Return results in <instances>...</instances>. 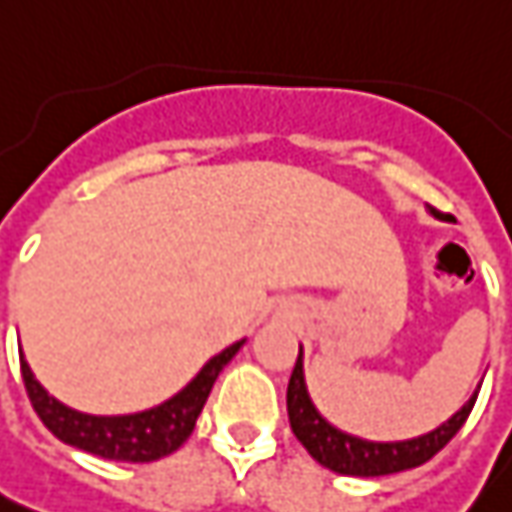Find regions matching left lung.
<instances>
[{
	"instance_id": "1",
	"label": "left lung",
	"mask_w": 512,
	"mask_h": 512,
	"mask_svg": "<svg viewBox=\"0 0 512 512\" xmlns=\"http://www.w3.org/2000/svg\"><path fill=\"white\" fill-rule=\"evenodd\" d=\"M476 397H479V391H473V397L467 399L448 422H442L439 428L422 433V436L399 439V442H371V439L334 428L326 416L317 411V405L311 402L309 388H306L303 345H300V354H297L289 379V391H286V408H289L291 431L320 465L334 473H343V476H388V473L411 470V467L425 465L428 459H433L465 425V419L476 405Z\"/></svg>"
}]
</instances>
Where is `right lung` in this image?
Here are the masks:
<instances>
[{
  "mask_svg": "<svg viewBox=\"0 0 512 512\" xmlns=\"http://www.w3.org/2000/svg\"><path fill=\"white\" fill-rule=\"evenodd\" d=\"M243 343L246 340L232 343L229 348H223L221 354H215L192 377V382H186L167 402L138 411V414L121 416L84 414L64 405L53 394H47L45 385L33 377L25 354L19 357V362H22V379H25L27 397L33 402V411L45 422L47 431L56 439H62L64 445H73V448L87 450L101 459H115V462H155L181 448L189 439V433L195 431V422L209 399L215 379L223 371V365H229L232 357L243 348Z\"/></svg>",
  "mask_w": 512,
  "mask_h": 512,
  "instance_id": "1",
  "label": "right lung"
}]
</instances>
